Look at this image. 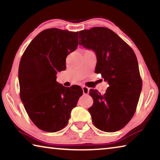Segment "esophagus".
<instances>
[{"label":"esophagus","mask_w":160,"mask_h":160,"mask_svg":"<svg viewBox=\"0 0 160 160\" xmlns=\"http://www.w3.org/2000/svg\"><path fill=\"white\" fill-rule=\"evenodd\" d=\"M82 88V92L84 94H88L89 92H90V89H89L88 87L83 86Z\"/></svg>","instance_id":"34e87169"}]
</instances>
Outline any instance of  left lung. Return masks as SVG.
I'll use <instances>...</instances> for the list:
<instances>
[{"label": "left lung", "instance_id": "obj_1", "mask_svg": "<svg viewBox=\"0 0 160 160\" xmlns=\"http://www.w3.org/2000/svg\"><path fill=\"white\" fill-rule=\"evenodd\" d=\"M79 44L97 56L95 72L109 84L104 95L91 89L92 123L104 132L123 128L133 116L142 90L138 63L132 48L111 29L96 27L79 32Z\"/></svg>", "mask_w": 160, "mask_h": 160}]
</instances>
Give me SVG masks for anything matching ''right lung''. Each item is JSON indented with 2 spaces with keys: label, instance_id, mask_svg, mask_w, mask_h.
Returning <instances> with one entry per match:
<instances>
[{
  "label": "right lung",
  "instance_id": "add662e5",
  "mask_svg": "<svg viewBox=\"0 0 160 160\" xmlns=\"http://www.w3.org/2000/svg\"><path fill=\"white\" fill-rule=\"evenodd\" d=\"M78 46V32L50 28L40 32L27 47L20 62V99L37 128L57 132L67 125L82 94L80 86L66 88L56 81L66 70L67 56Z\"/></svg>",
  "mask_w": 160,
  "mask_h": 160
}]
</instances>
